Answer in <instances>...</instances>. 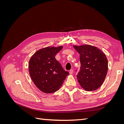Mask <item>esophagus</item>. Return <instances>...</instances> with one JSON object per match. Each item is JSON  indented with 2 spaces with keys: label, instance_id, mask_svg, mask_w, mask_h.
<instances>
[{
  "label": "esophagus",
  "instance_id": "1",
  "mask_svg": "<svg viewBox=\"0 0 124 124\" xmlns=\"http://www.w3.org/2000/svg\"><path fill=\"white\" fill-rule=\"evenodd\" d=\"M73 70H70L69 73H70V74H72L73 73Z\"/></svg>",
  "mask_w": 124,
  "mask_h": 124
}]
</instances>
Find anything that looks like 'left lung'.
<instances>
[{
    "mask_svg": "<svg viewBox=\"0 0 124 124\" xmlns=\"http://www.w3.org/2000/svg\"><path fill=\"white\" fill-rule=\"evenodd\" d=\"M73 46L80 54L81 70L77 74L78 83L85 91H95L103 84L107 74L106 55L99 48L91 45Z\"/></svg>",
    "mask_w": 124,
    "mask_h": 124,
    "instance_id": "8db88e82",
    "label": "left lung"
}]
</instances>
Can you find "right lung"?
Returning <instances> with one entry per match:
<instances>
[{"label": "right lung", "instance_id": "1", "mask_svg": "<svg viewBox=\"0 0 124 124\" xmlns=\"http://www.w3.org/2000/svg\"><path fill=\"white\" fill-rule=\"evenodd\" d=\"M63 46H47L37 51L29 61V72L33 83L41 92L57 91L69 73L63 70L55 58Z\"/></svg>", "mask_w": 124, "mask_h": 124}]
</instances>
